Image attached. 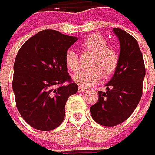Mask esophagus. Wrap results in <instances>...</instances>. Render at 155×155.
<instances>
[{
	"label": "esophagus",
	"instance_id": "esophagus-1",
	"mask_svg": "<svg viewBox=\"0 0 155 155\" xmlns=\"http://www.w3.org/2000/svg\"><path fill=\"white\" fill-rule=\"evenodd\" d=\"M78 91H79V92H84V91H86V88L83 87H79Z\"/></svg>",
	"mask_w": 155,
	"mask_h": 155
}]
</instances>
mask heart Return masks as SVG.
Returning <instances> with one entry per match:
<instances>
[{"label": "heart", "instance_id": "1", "mask_svg": "<svg viewBox=\"0 0 155 155\" xmlns=\"http://www.w3.org/2000/svg\"><path fill=\"white\" fill-rule=\"evenodd\" d=\"M85 52L93 54L90 60V69L82 71L74 77V81L81 86L90 87L97 84L103 75H112L119 64V53L117 50L108 45V41L101 34L95 33L88 36L82 43ZM65 63L70 71L77 73L81 70V61L78 54L73 50H68L65 55Z\"/></svg>", "mask_w": 155, "mask_h": 155}]
</instances>
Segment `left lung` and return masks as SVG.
Masks as SVG:
<instances>
[{"label": "left lung", "mask_w": 155, "mask_h": 155, "mask_svg": "<svg viewBox=\"0 0 155 155\" xmlns=\"http://www.w3.org/2000/svg\"><path fill=\"white\" fill-rule=\"evenodd\" d=\"M113 31L120 42L118 68L106 84L107 91H98V101L90 107L93 119L104 126L117 125L132 115L143 94L146 74L137 40L121 29L114 28Z\"/></svg>", "instance_id": "8db88e82"}]
</instances>
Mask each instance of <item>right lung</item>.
Wrapping results in <instances>:
<instances>
[{
	"label": "right lung",
	"mask_w": 155,
	"mask_h": 155,
	"mask_svg": "<svg viewBox=\"0 0 155 155\" xmlns=\"http://www.w3.org/2000/svg\"><path fill=\"white\" fill-rule=\"evenodd\" d=\"M77 38L44 30L25 42L14 63L12 87L16 108L31 127L57 128L65 117L68 97L78 85L68 73L65 55Z\"/></svg>",
	"instance_id": "obj_1"
}]
</instances>
